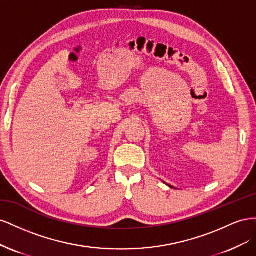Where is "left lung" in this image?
I'll use <instances>...</instances> for the list:
<instances>
[{
  "mask_svg": "<svg viewBox=\"0 0 256 256\" xmlns=\"http://www.w3.org/2000/svg\"><path fill=\"white\" fill-rule=\"evenodd\" d=\"M170 188H172V186H170Z\"/></svg>",
  "mask_w": 256,
  "mask_h": 256,
  "instance_id": "8db88e82",
  "label": "left lung"
}]
</instances>
